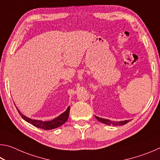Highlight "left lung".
Returning a JSON list of instances; mask_svg holds the SVG:
<instances>
[{
    "label": "left lung",
    "instance_id": "left-lung-1",
    "mask_svg": "<svg viewBox=\"0 0 160 160\" xmlns=\"http://www.w3.org/2000/svg\"><path fill=\"white\" fill-rule=\"evenodd\" d=\"M95 117L97 120L100 121V122H102L104 124H107V125L122 126V125H124V124H126L127 123H128L130 121V120H126V121H118V122H116V121H112L110 120H108V119L99 118V117H98V116H95Z\"/></svg>",
    "mask_w": 160,
    "mask_h": 160
}]
</instances>
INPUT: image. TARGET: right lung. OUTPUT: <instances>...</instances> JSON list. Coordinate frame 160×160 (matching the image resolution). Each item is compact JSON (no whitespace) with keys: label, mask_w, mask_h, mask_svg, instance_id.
Here are the masks:
<instances>
[{"label":"right lung","mask_w":160,"mask_h":160,"mask_svg":"<svg viewBox=\"0 0 160 160\" xmlns=\"http://www.w3.org/2000/svg\"><path fill=\"white\" fill-rule=\"evenodd\" d=\"M18 111L19 113L20 114V116H22V118L25 121H26L27 122H28L30 124H32V125L37 127V128H42L44 130H51V129L58 128L59 126H62L64 123L66 122L69 116L70 107H68L66 112H63V113H61V114L59 116H58L57 118H55L54 119H53V120L48 121L33 120V119L29 118L28 117H27V116H24L23 114H22L21 112L18 109Z\"/></svg>","instance_id":"add662e5"}]
</instances>
